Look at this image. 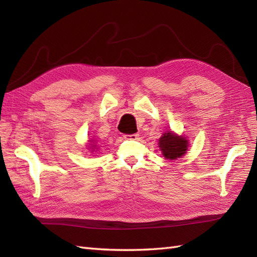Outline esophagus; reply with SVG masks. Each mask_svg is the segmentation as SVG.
<instances>
[{"instance_id":"1","label":"esophagus","mask_w":257,"mask_h":257,"mask_svg":"<svg viewBox=\"0 0 257 257\" xmlns=\"http://www.w3.org/2000/svg\"><path fill=\"white\" fill-rule=\"evenodd\" d=\"M138 137H139V135H137V134H134V135H124V136H123L124 139H129V140H136V139H138Z\"/></svg>"}]
</instances>
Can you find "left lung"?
I'll return each mask as SVG.
<instances>
[{
    "label": "left lung",
    "instance_id": "left-lung-1",
    "mask_svg": "<svg viewBox=\"0 0 257 257\" xmlns=\"http://www.w3.org/2000/svg\"><path fill=\"white\" fill-rule=\"evenodd\" d=\"M159 148L162 156L169 160H177L187 154L189 148V140L183 135L179 136L176 133L166 132L159 139Z\"/></svg>",
    "mask_w": 257,
    "mask_h": 257
}]
</instances>
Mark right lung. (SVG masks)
Returning <instances> with one entry per match:
<instances>
[{"mask_svg":"<svg viewBox=\"0 0 257 257\" xmlns=\"http://www.w3.org/2000/svg\"><path fill=\"white\" fill-rule=\"evenodd\" d=\"M92 143H95V140L90 139V140H89V145H88V149H89L90 152H94L95 149H96V145L92 144Z\"/></svg>","mask_w":257,"mask_h":257,"instance_id":"add662e5","label":"right lung"}]
</instances>
